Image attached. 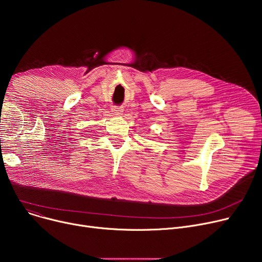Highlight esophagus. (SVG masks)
Returning <instances> with one entry per match:
<instances>
[{"instance_id":"34e87169","label":"esophagus","mask_w":262,"mask_h":262,"mask_svg":"<svg viewBox=\"0 0 262 262\" xmlns=\"http://www.w3.org/2000/svg\"><path fill=\"white\" fill-rule=\"evenodd\" d=\"M122 108L121 107H118V106H116V107H114L113 108V113L115 114V115H121L123 112H122Z\"/></svg>"}]
</instances>
